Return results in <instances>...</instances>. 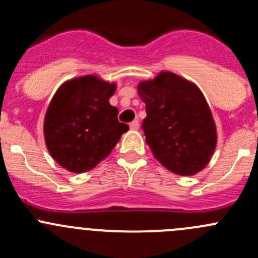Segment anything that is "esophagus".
Listing matches in <instances>:
<instances>
[{
  "mask_svg": "<svg viewBox=\"0 0 258 258\" xmlns=\"http://www.w3.org/2000/svg\"><path fill=\"white\" fill-rule=\"evenodd\" d=\"M130 128L134 130V131L139 130L140 128V121H139V119H135V121H132L131 123H130Z\"/></svg>",
  "mask_w": 258,
  "mask_h": 258,
  "instance_id": "34e87169",
  "label": "esophagus"
}]
</instances>
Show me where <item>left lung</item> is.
Segmentation results:
<instances>
[{
    "label": "left lung",
    "instance_id": "left-lung-1",
    "mask_svg": "<svg viewBox=\"0 0 258 258\" xmlns=\"http://www.w3.org/2000/svg\"><path fill=\"white\" fill-rule=\"evenodd\" d=\"M146 103L142 122L153 156L179 176H192L209 163L216 148V126L197 86L172 72L139 85Z\"/></svg>",
    "mask_w": 258,
    "mask_h": 258
}]
</instances>
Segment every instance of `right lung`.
Returning <instances> with one entry per match:
<instances>
[{"mask_svg":"<svg viewBox=\"0 0 258 258\" xmlns=\"http://www.w3.org/2000/svg\"><path fill=\"white\" fill-rule=\"evenodd\" d=\"M114 91V83L88 75L67 81L54 93L43 132L51 156L70 172L92 170L128 131L108 102Z\"/></svg>","mask_w":258,"mask_h":258,"instance_id":"right-lung-1","label":"right lung"}]
</instances>
